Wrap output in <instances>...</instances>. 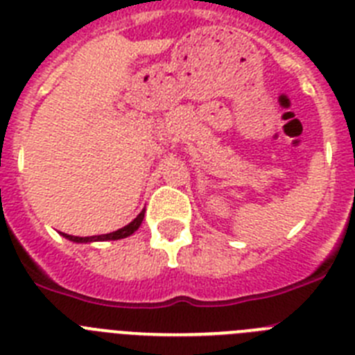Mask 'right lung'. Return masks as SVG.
<instances>
[{"label": "right lung", "mask_w": 355, "mask_h": 355, "mask_svg": "<svg viewBox=\"0 0 355 355\" xmlns=\"http://www.w3.org/2000/svg\"><path fill=\"white\" fill-rule=\"evenodd\" d=\"M144 213H146V209H142V211L137 215V218L135 220H131L130 224L124 225V227L117 229V231H114V233H108V234H99V236H72V234H65L62 233V236L67 238V240L74 241V243H90V241H105V240H121V238H128L131 236V234L137 231V229L140 227V224H142L144 220Z\"/></svg>", "instance_id": "right-lung-1"}]
</instances>
